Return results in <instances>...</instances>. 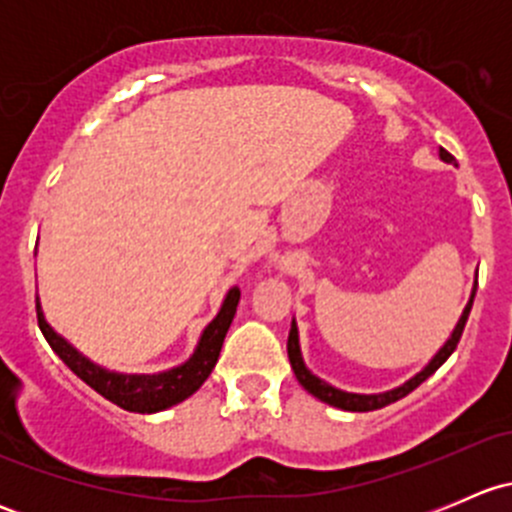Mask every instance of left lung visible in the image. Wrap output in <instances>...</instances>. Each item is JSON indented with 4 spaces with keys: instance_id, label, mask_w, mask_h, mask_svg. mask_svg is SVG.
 <instances>
[{
    "instance_id": "8db88e82",
    "label": "left lung",
    "mask_w": 512,
    "mask_h": 512,
    "mask_svg": "<svg viewBox=\"0 0 512 512\" xmlns=\"http://www.w3.org/2000/svg\"><path fill=\"white\" fill-rule=\"evenodd\" d=\"M438 156H441V160H446V163H453V160H456V158L451 156V153L443 151V148H441V153H438ZM476 287H478V282H476ZM476 287H473L471 299H468L466 309H463L461 319H458L456 329H453V334H451V337H448V342L443 344L441 349H438V354L433 356V359L428 361V364L423 366V369L418 371L416 376H411V379L406 381V384L396 386V389L384 391V394H349V391H342V389H334V386H329L327 381H322V379H319V376H314L312 371H309L307 366H304L302 352H299L297 324L292 322V329H289V339H287V354H289V364H292V369H294V376H297V381L304 386V389L309 391V394L317 396V399L324 401V404L337 406V409H342V411H376V409H384V406L394 404V401L404 399L406 394H411V391H414L416 386H421L423 381H426L428 376H431L433 371H436L438 366H441L443 361H446L448 356L453 354V349H456L458 342H461V334H463V327H466V322H468V314H471L473 297H476Z\"/></svg>"
}]
</instances>
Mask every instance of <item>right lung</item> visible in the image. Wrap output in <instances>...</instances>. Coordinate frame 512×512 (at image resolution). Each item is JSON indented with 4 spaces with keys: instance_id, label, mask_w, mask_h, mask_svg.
Returning a JSON list of instances; mask_svg holds the SVG:
<instances>
[{
    "instance_id": "right-lung-1",
    "label": "right lung",
    "mask_w": 512,
    "mask_h": 512,
    "mask_svg": "<svg viewBox=\"0 0 512 512\" xmlns=\"http://www.w3.org/2000/svg\"><path fill=\"white\" fill-rule=\"evenodd\" d=\"M237 302H240V289L232 287L225 294V302L220 307L218 317L200 334V342L195 347L193 356L185 364L173 366L168 371H160V374H118V371H108L103 366L94 364L91 359H86L84 354L76 352L64 337H59L49 327V322L44 319V312H41L39 297H36V319H39L41 334L49 342V347L59 354V359L81 381H86L91 389L98 391L103 399L121 406V409L133 411V414H156V411L180 404V401L193 396L203 386V381L208 379L210 371L218 364L225 334L237 312Z\"/></svg>"
}]
</instances>
